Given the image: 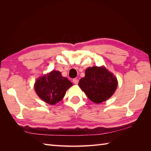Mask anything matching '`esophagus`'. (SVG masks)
I'll use <instances>...</instances> for the list:
<instances>
[{"instance_id": "34e87169", "label": "esophagus", "mask_w": 151, "mask_h": 151, "mask_svg": "<svg viewBox=\"0 0 151 151\" xmlns=\"http://www.w3.org/2000/svg\"><path fill=\"white\" fill-rule=\"evenodd\" d=\"M73 82H74V84H78V80L77 78H74V79L73 80Z\"/></svg>"}]
</instances>
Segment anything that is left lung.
<instances>
[{
    "label": "left lung",
    "mask_w": 151,
    "mask_h": 151,
    "mask_svg": "<svg viewBox=\"0 0 151 151\" xmlns=\"http://www.w3.org/2000/svg\"><path fill=\"white\" fill-rule=\"evenodd\" d=\"M78 85L92 102L99 104L114 94L117 81L104 67H92L86 70L85 76L80 80Z\"/></svg>",
    "instance_id": "8db88e82"
}]
</instances>
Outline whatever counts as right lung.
Returning <instances> with one entry per match:
<instances>
[{
  "instance_id": "obj_1",
  "label": "right lung",
  "mask_w": 151,
  "mask_h": 151,
  "mask_svg": "<svg viewBox=\"0 0 151 151\" xmlns=\"http://www.w3.org/2000/svg\"><path fill=\"white\" fill-rule=\"evenodd\" d=\"M73 84L60 71L52 70L50 73L38 78L34 86L37 95L51 105L59 102L65 95L66 91Z\"/></svg>"
}]
</instances>
